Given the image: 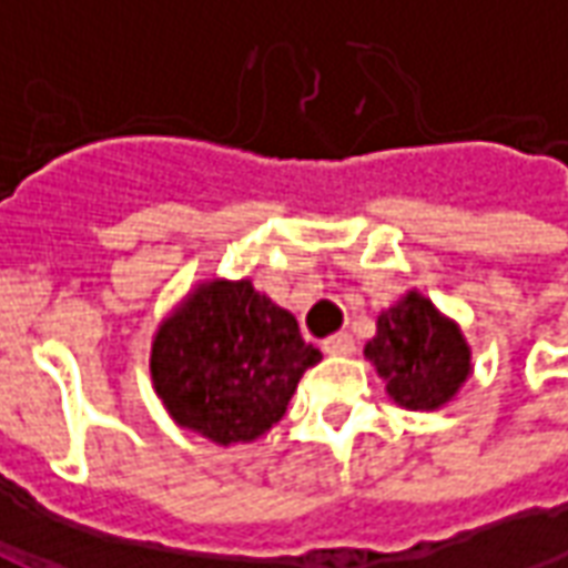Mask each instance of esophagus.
Wrapping results in <instances>:
<instances>
[{"label":"esophagus","mask_w":568,"mask_h":568,"mask_svg":"<svg viewBox=\"0 0 568 568\" xmlns=\"http://www.w3.org/2000/svg\"><path fill=\"white\" fill-rule=\"evenodd\" d=\"M322 349L328 353V356H349L353 349H356V344H353V337L346 332L341 334H332V337H325L322 341Z\"/></svg>","instance_id":"1"}]
</instances>
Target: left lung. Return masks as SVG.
<instances>
[{
  "instance_id": "left-lung-1",
  "label": "left lung",
  "mask_w": 568,
  "mask_h": 568,
  "mask_svg": "<svg viewBox=\"0 0 568 568\" xmlns=\"http://www.w3.org/2000/svg\"><path fill=\"white\" fill-rule=\"evenodd\" d=\"M386 393L410 410L447 405L471 371V353L459 328L417 292L381 313L377 337L365 346Z\"/></svg>"
}]
</instances>
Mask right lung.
Listing matches in <instances>:
<instances>
[{
  "mask_svg": "<svg viewBox=\"0 0 568 568\" xmlns=\"http://www.w3.org/2000/svg\"><path fill=\"white\" fill-rule=\"evenodd\" d=\"M320 358L288 310L248 280H215L158 328L151 381L179 426L227 447L280 423L297 381Z\"/></svg>",
  "mask_w": 568,
  "mask_h": 568,
  "instance_id": "1",
  "label": "right lung"
}]
</instances>
